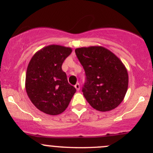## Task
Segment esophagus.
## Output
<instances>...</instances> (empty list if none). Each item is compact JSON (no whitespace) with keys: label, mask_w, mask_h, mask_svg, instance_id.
Segmentation results:
<instances>
[{"label":"esophagus","mask_w":153,"mask_h":153,"mask_svg":"<svg viewBox=\"0 0 153 153\" xmlns=\"http://www.w3.org/2000/svg\"><path fill=\"white\" fill-rule=\"evenodd\" d=\"M75 89H76L77 90H78V91H79V90H80V84H78H78H75Z\"/></svg>","instance_id":"34e87169"}]
</instances>
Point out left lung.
<instances>
[{"mask_svg":"<svg viewBox=\"0 0 153 153\" xmlns=\"http://www.w3.org/2000/svg\"><path fill=\"white\" fill-rule=\"evenodd\" d=\"M85 70L83 94L92 108L100 112L115 109L124 100L129 76L122 61L106 48L92 46L75 49Z\"/></svg>","mask_w":153,"mask_h":153,"instance_id":"left-lung-1","label":"left lung"}]
</instances>
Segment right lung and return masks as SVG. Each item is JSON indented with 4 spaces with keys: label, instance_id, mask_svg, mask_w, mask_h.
<instances>
[{
    "label": "right lung",
    "instance_id": "1",
    "mask_svg": "<svg viewBox=\"0 0 153 153\" xmlns=\"http://www.w3.org/2000/svg\"><path fill=\"white\" fill-rule=\"evenodd\" d=\"M72 52L70 47L52 44L35 52L28 64L27 95L35 107L48 115H57L65 111L76 92L61 68Z\"/></svg>",
    "mask_w": 153,
    "mask_h": 153
}]
</instances>
